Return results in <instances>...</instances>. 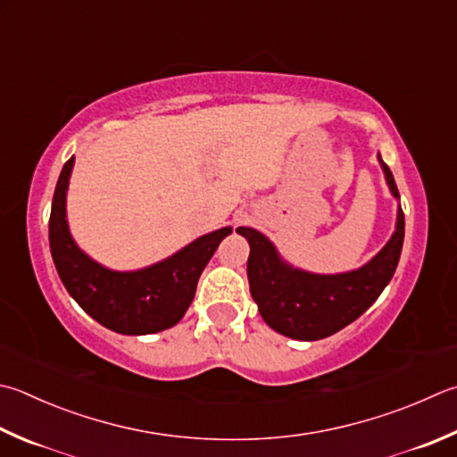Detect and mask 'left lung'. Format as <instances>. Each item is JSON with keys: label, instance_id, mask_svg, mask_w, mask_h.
I'll list each match as a JSON object with an SVG mask.
<instances>
[{"label": "left lung", "instance_id": "obj_1", "mask_svg": "<svg viewBox=\"0 0 457 457\" xmlns=\"http://www.w3.org/2000/svg\"><path fill=\"white\" fill-rule=\"evenodd\" d=\"M386 183L400 199L388 165L378 154ZM251 245L246 272L251 295L264 322L295 340H320L354 322L376 303L392 280L403 245V212L398 209L395 230L386 246L362 269L342 274H312L282 261L262 232L238 227Z\"/></svg>", "mask_w": 457, "mask_h": 457}]
</instances>
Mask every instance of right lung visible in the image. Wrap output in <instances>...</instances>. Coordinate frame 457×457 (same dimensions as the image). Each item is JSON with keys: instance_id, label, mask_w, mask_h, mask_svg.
<instances>
[{"instance_id": "right-lung-1", "label": "right lung", "mask_w": 457, "mask_h": 457, "mask_svg": "<svg viewBox=\"0 0 457 457\" xmlns=\"http://www.w3.org/2000/svg\"><path fill=\"white\" fill-rule=\"evenodd\" d=\"M73 162L71 157L59 175L49 217V248L63 287L85 312L113 332L139 336L175 326L193 303L206 262L232 228L209 232L147 269L109 270L91 261L69 235L65 195Z\"/></svg>"}]
</instances>
